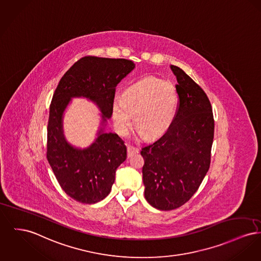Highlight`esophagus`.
<instances>
[{"instance_id":"1","label":"esophagus","mask_w":261,"mask_h":261,"mask_svg":"<svg viewBox=\"0 0 261 261\" xmlns=\"http://www.w3.org/2000/svg\"><path fill=\"white\" fill-rule=\"evenodd\" d=\"M137 153H138L137 148H135L133 146H127V155H128V158H131Z\"/></svg>"}]
</instances>
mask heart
<instances>
[{
    "instance_id": "1",
    "label": "heart",
    "mask_w": 261,
    "mask_h": 261,
    "mask_svg": "<svg viewBox=\"0 0 261 261\" xmlns=\"http://www.w3.org/2000/svg\"><path fill=\"white\" fill-rule=\"evenodd\" d=\"M178 94L175 87L165 80L148 77L128 87L123 97L112 101V117L121 135L128 133L135 115V126L146 139L162 136L175 117Z\"/></svg>"
}]
</instances>
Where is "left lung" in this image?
Wrapping results in <instances>:
<instances>
[{
  "instance_id": "obj_1",
  "label": "left lung",
  "mask_w": 261,
  "mask_h": 261,
  "mask_svg": "<svg viewBox=\"0 0 261 261\" xmlns=\"http://www.w3.org/2000/svg\"><path fill=\"white\" fill-rule=\"evenodd\" d=\"M178 85V105L169 130L142 148L145 198L169 211L182 206L199 188L211 162L214 117L210 100L182 69L170 66Z\"/></svg>"
}]
</instances>
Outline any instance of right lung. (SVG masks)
<instances>
[{
    "label": "right lung",
    "instance_id": "1",
    "mask_svg": "<svg viewBox=\"0 0 261 261\" xmlns=\"http://www.w3.org/2000/svg\"><path fill=\"white\" fill-rule=\"evenodd\" d=\"M134 68L133 61L127 59L86 56L64 74L53 94L47 126V160L62 189L77 202L93 204L108 196L127 150L117 134L103 129L89 148H74L63 135L64 110L72 97H88L100 108L102 122H107L112 115L116 86Z\"/></svg>",
    "mask_w": 261,
    "mask_h": 261
}]
</instances>
